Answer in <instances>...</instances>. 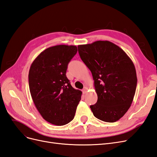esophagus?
I'll return each instance as SVG.
<instances>
[{
	"instance_id": "esophagus-1",
	"label": "esophagus",
	"mask_w": 157,
	"mask_h": 157,
	"mask_svg": "<svg viewBox=\"0 0 157 157\" xmlns=\"http://www.w3.org/2000/svg\"><path fill=\"white\" fill-rule=\"evenodd\" d=\"M87 88L86 87H84V88H83V90H82V93L84 94H86V93H87Z\"/></svg>"
}]
</instances>
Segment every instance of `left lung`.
Wrapping results in <instances>:
<instances>
[{"mask_svg":"<svg viewBox=\"0 0 157 157\" xmlns=\"http://www.w3.org/2000/svg\"><path fill=\"white\" fill-rule=\"evenodd\" d=\"M78 49L94 80L98 101L90 105L94 117L107 122L118 121L135 95L137 80L134 63L119 46L107 40L78 45Z\"/></svg>","mask_w":157,"mask_h":157,"instance_id":"obj_1","label":"left lung"}]
</instances>
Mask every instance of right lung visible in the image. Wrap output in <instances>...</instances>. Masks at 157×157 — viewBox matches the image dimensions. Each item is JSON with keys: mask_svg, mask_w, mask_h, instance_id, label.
<instances>
[{"mask_svg": "<svg viewBox=\"0 0 157 157\" xmlns=\"http://www.w3.org/2000/svg\"><path fill=\"white\" fill-rule=\"evenodd\" d=\"M77 52L76 46L57 45L46 49L32 63L29 86L33 101L45 121L63 126L72 121L82 92L66 77L67 65Z\"/></svg>", "mask_w": 157, "mask_h": 157, "instance_id": "1", "label": "right lung"}]
</instances>
